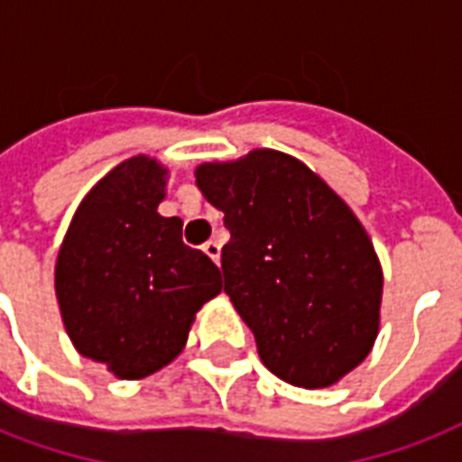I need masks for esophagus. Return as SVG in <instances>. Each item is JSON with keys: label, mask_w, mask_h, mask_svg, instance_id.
<instances>
[{"label": "esophagus", "mask_w": 462, "mask_h": 462, "mask_svg": "<svg viewBox=\"0 0 462 462\" xmlns=\"http://www.w3.org/2000/svg\"><path fill=\"white\" fill-rule=\"evenodd\" d=\"M203 252L208 254V257L213 259L215 264L220 262V252H222V245L217 240H210V242H205L203 245Z\"/></svg>", "instance_id": "34e87169"}]
</instances>
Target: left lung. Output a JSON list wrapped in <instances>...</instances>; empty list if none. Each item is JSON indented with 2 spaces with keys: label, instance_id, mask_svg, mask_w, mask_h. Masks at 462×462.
I'll use <instances>...</instances> for the list:
<instances>
[{
  "label": "left lung",
  "instance_id": "8db88e82",
  "mask_svg": "<svg viewBox=\"0 0 462 462\" xmlns=\"http://www.w3.org/2000/svg\"><path fill=\"white\" fill-rule=\"evenodd\" d=\"M196 186L225 215V293L266 370L303 389L353 372L377 340L384 276L350 205L274 149L200 163Z\"/></svg>",
  "mask_w": 462,
  "mask_h": 462
}]
</instances>
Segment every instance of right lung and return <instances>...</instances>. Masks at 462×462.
Wrapping results in <instances>:
<instances>
[{"instance_id": "obj_1", "label": "right lung", "mask_w": 462, "mask_h": 462, "mask_svg": "<svg viewBox=\"0 0 462 462\" xmlns=\"http://www.w3.org/2000/svg\"><path fill=\"white\" fill-rule=\"evenodd\" d=\"M169 169L132 156L80 200L56 259V299L78 353L119 379H144L183 353L220 269L159 215Z\"/></svg>"}]
</instances>
